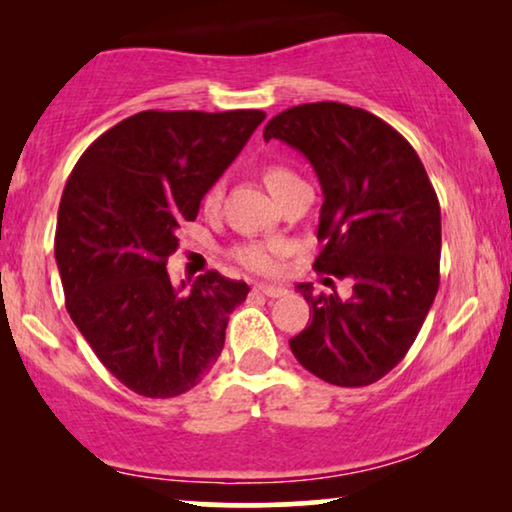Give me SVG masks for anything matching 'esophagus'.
Wrapping results in <instances>:
<instances>
[{
	"instance_id": "1",
	"label": "esophagus",
	"mask_w": 512,
	"mask_h": 512,
	"mask_svg": "<svg viewBox=\"0 0 512 512\" xmlns=\"http://www.w3.org/2000/svg\"><path fill=\"white\" fill-rule=\"evenodd\" d=\"M254 291L263 293V296H268V298H282V296H286V293H289L284 289V286H275V284H256Z\"/></svg>"
}]
</instances>
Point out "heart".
<instances>
[{"label":"heart","instance_id":"heart-1","mask_svg":"<svg viewBox=\"0 0 512 512\" xmlns=\"http://www.w3.org/2000/svg\"><path fill=\"white\" fill-rule=\"evenodd\" d=\"M265 186L270 188L272 195H277L286 184L296 181L298 177L286 167H268L263 174ZM221 198V188L212 186L205 195V209H214L219 205ZM286 244L284 242H254V244H244V247L237 249V261H240L244 268L261 272V275H272V272L279 270L282 265V258L286 256Z\"/></svg>","mask_w":512,"mask_h":512}]
</instances>
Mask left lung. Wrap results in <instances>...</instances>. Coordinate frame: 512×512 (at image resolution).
Masks as SVG:
<instances>
[{"label":"left lung","instance_id":"1","mask_svg":"<svg viewBox=\"0 0 512 512\" xmlns=\"http://www.w3.org/2000/svg\"><path fill=\"white\" fill-rule=\"evenodd\" d=\"M265 142L310 160L324 193L314 268L352 284V296L298 284L312 324L289 340L300 366L338 387H366L408 354L440 284V205L405 137L340 102L291 107Z\"/></svg>","mask_w":512,"mask_h":512}]
</instances>
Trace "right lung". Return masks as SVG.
<instances>
[{"mask_svg":"<svg viewBox=\"0 0 512 512\" xmlns=\"http://www.w3.org/2000/svg\"><path fill=\"white\" fill-rule=\"evenodd\" d=\"M258 109L139 111L97 137L69 174L55 263L67 312L102 366L146 398L186 394L214 366L249 286L209 270L167 275L177 230L244 149Z\"/></svg>","mask_w":512,"mask_h":512,"instance_id":"add662e5","label":"right lung"}]
</instances>
